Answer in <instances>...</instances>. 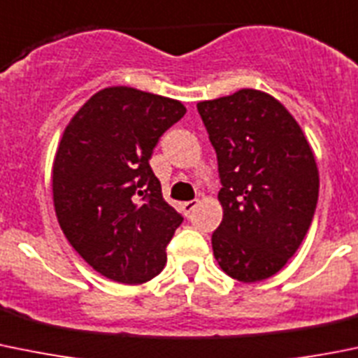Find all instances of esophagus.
Here are the masks:
<instances>
[{
  "mask_svg": "<svg viewBox=\"0 0 358 358\" xmlns=\"http://www.w3.org/2000/svg\"><path fill=\"white\" fill-rule=\"evenodd\" d=\"M197 206V199H192V201H187V203H183L182 204V210H183V215H185V217H189L190 213H192V210L194 208Z\"/></svg>",
  "mask_w": 358,
  "mask_h": 358,
  "instance_id": "obj_1",
  "label": "esophagus"
}]
</instances>
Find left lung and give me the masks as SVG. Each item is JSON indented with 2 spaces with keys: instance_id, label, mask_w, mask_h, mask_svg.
Masks as SVG:
<instances>
[{
  "instance_id": "left-lung-1",
  "label": "left lung",
  "mask_w": 358,
  "mask_h": 358,
  "mask_svg": "<svg viewBox=\"0 0 358 358\" xmlns=\"http://www.w3.org/2000/svg\"><path fill=\"white\" fill-rule=\"evenodd\" d=\"M217 152L224 218L211 236L222 271L266 280L303 243L318 201V169L303 129L266 92L241 89L197 103Z\"/></svg>"
}]
</instances>
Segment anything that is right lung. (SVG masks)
I'll return each instance as SVG.
<instances>
[{
  "instance_id": "right-lung-1",
  "label": "right lung",
  "mask_w": 358,
  "mask_h": 358,
  "mask_svg": "<svg viewBox=\"0 0 358 358\" xmlns=\"http://www.w3.org/2000/svg\"><path fill=\"white\" fill-rule=\"evenodd\" d=\"M185 112L176 99L108 87L66 126L52 169L55 215L78 255L113 282L138 285L164 269L183 217L148 161Z\"/></svg>"
}]
</instances>
